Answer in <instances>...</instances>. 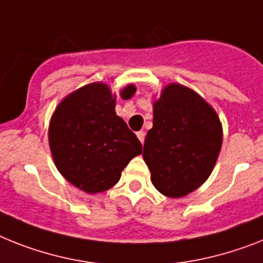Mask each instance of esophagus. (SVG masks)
<instances>
[{
	"instance_id": "34e87169",
	"label": "esophagus",
	"mask_w": 263,
	"mask_h": 263,
	"mask_svg": "<svg viewBox=\"0 0 263 263\" xmlns=\"http://www.w3.org/2000/svg\"><path fill=\"white\" fill-rule=\"evenodd\" d=\"M137 137H138V140H140L141 142L144 144V141H145V132H138V133H137Z\"/></svg>"
}]
</instances>
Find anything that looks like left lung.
<instances>
[{"mask_svg":"<svg viewBox=\"0 0 263 263\" xmlns=\"http://www.w3.org/2000/svg\"><path fill=\"white\" fill-rule=\"evenodd\" d=\"M219 117L194 90L168 84L153 105L144 157L158 192L183 197L211 175L222 147Z\"/></svg>","mask_w":263,"mask_h":263,"instance_id":"obj_1","label":"left lung"}]
</instances>
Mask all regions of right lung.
I'll list each match as a JSON object with an SVG mask.
<instances>
[{"label":"right lung","mask_w":263,"mask_h":263,"mask_svg":"<svg viewBox=\"0 0 263 263\" xmlns=\"http://www.w3.org/2000/svg\"><path fill=\"white\" fill-rule=\"evenodd\" d=\"M134 84L121 91L123 99ZM49 147L63 177L87 194L110 190L142 145L116 114V95L107 84L91 83L63 99L51 118Z\"/></svg>","instance_id":"obj_1"}]
</instances>
